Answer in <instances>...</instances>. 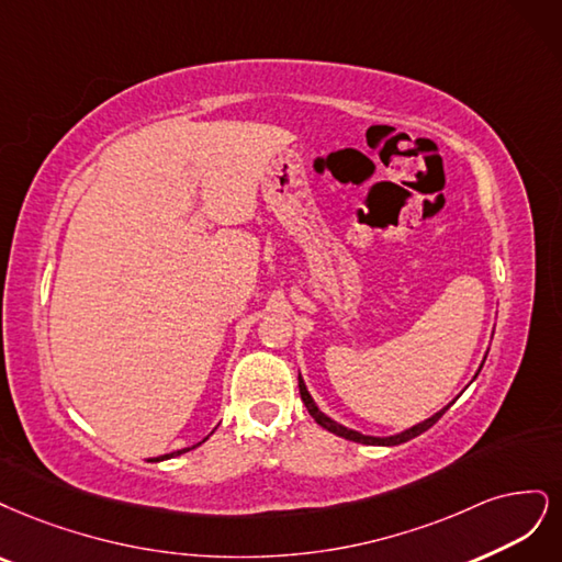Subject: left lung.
<instances>
[{"label": "left lung", "mask_w": 562, "mask_h": 562, "mask_svg": "<svg viewBox=\"0 0 562 562\" xmlns=\"http://www.w3.org/2000/svg\"><path fill=\"white\" fill-rule=\"evenodd\" d=\"M481 367H483V364H481ZM481 367H479V371H481ZM476 375H479V373H476ZM299 392H301V400H303L307 413L313 415L317 425H322L324 429L334 431L336 437H342V439H348V441H357V443H367V446H400V443H406V441H411V439H415V437H420L423 431H427V429H429L434 423H437V420L441 418V415L452 406V402H450V404L443 406L439 413H434L431 418H427V420H423V423H418V425H413V427H408V429H404V431H400V434H394V437H369V434H361V431H355V429H350V427H342L340 423L331 420L329 415H324V413L317 408V404L313 402V396H311V392H307V387H305L301 375H299Z\"/></svg>", "instance_id": "1"}]
</instances>
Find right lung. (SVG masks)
Wrapping results in <instances>:
<instances>
[{"label": "right lung", "instance_id": "1", "mask_svg": "<svg viewBox=\"0 0 562 562\" xmlns=\"http://www.w3.org/2000/svg\"><path fill=\"white\" fill-rule=\"evenodd\" d=\"M207 441V437L201 441V443H205ZM201 443H195V446H191V448H198ZM191 448H182V450H175V452H168V456H160V458H156L154 462H160V460H170V458H177V456H182V452H189Z\"/></svg>", "mask_w": 562, "mask_h": 562}]
</instances>
